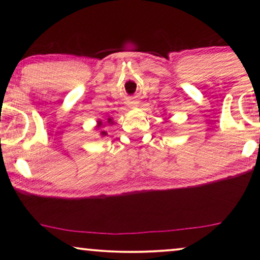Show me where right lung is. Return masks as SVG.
<instances>
[{"label": "right lung", "mask_w": 260, "mask_h": 260, "mask_svg": "<svg viewBox=\"0 0 260 260\" xmlns=\"http://www.w3.org/2000/svg\"><path fill=\"white\" fill-rule=\"evenodd\" d=\"M109 123H112V119H111V118H109ZM102 124H103V123L101 122V120H98V127L102 126ZM101 135H102V136H105L106 133H105V131H102Z\"/></svg>", "instance_id": "add662e5"}]
</instances>
